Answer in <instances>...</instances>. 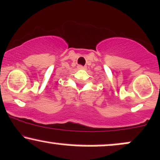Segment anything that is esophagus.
Instances as JSON below:
<instances>
[{
    "label": "esophagus",
    "mask_w": 160,
    "mask_h": 160,
    "mask_svg": "<svg viewBox=\"0 0 160 160\" xmlns=\"http://www.w3.org/2000/svg\"><path fill=\"white\" fill-rule=\"evenodd\" d=\"M77 68H78V69H80V70L85 69V67H83V66H82V65H78V67H77Z\"/></svg>",
    "instance_id": "esophagus-1"
}]
</instances>
